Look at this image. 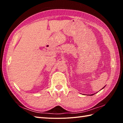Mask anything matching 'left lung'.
Instances as JSON below:
<instances>
[{
  "mask_svg": "<svg viewBox=\"0 0 123 123\" xmlns=\"http://www.w3.org/2000/svg\"><path fill=\"white\" fill-rule=\"evenodd\" d=\"M104 88H103L102 89H103ZM92 95H93V94H92V95H90V96H92Z\"/></svg>",
  "mask_w": 123,
  "mask_h": 123,
  "instance_id": "obj_1",
  "label": "left lung"
}]
</instances>
